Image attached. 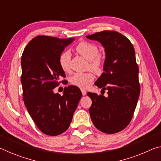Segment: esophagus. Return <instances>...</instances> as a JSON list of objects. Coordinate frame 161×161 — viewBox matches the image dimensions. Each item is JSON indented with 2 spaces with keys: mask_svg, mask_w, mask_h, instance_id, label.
Returning <instances> with one entry per match:
<instances>
[{
  "mask_svg": "<svg viewBox=\"0 0 161 161\" xmlns=\"http://www.w3.org/2000/svg\"><path fill=\"white\" fill-rule=\"evenodd\" d=\"M81 94H82L83 96H85V95L86 94V92L85 90H84V89H81Z\"/></svg>",
  "mask_w": 161,
  "mask_h": 161,
  "instance_id": "34e87169",
  "label": "esophagus"
}]
</instances>
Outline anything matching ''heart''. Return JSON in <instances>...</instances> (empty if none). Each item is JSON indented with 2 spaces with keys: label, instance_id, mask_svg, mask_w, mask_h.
Returning a JSON list of instances; mask_svg holds the SVG:
<instances>
[{
  "label": "heart",
  "instance_id": "obj_1",
  "mask_svg": "<svg viewBox=\"0 0 161 161\" xmlns=\"http://www.w3.org/2000/svg\"><path fill=\"white\" fill-rule=\"evenodd\" d=\"M75 50L78 54L89 61V69L95 72H99L103 67V59L102 56L98 54L99 49L93 43L83 41L76 46ZM71 54L69 51H64L59 57V64L64 72L69 69V62ZM94 76L91 72L75 73L69 78L70 83L79 88L84 89L92 82Z\"/></svg>",
  "mask_w": 161,
  "mask_h": 161
}]
</instances>
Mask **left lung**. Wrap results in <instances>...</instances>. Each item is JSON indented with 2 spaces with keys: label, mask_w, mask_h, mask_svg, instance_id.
I'll return each instance as SVG.
<instances>
[{
  "label": "left lung",
  "mask_w": 161,
  "mask_h": 161,
  "mask_svg": "<svg viewBox=\"0 0 161 161\" xmlns=\"http://www.w3.org/2000/svg\"><path fill=\"white\" fill-rule=\"evenodd\" d=\"M104 48L103 73L94 84L108 97L88 92L92 103L89 112L97 129L115 133L124 129L132 119L140 94L138 67L134 48L119 32L104 31L86 36Z\"/></svg>",
  "instance_id": "left-lung-1"
}]
</instances>
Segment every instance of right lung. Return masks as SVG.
I'll return each mask as SVG.
<instances>
[{"instance_id": "add662e5", "label": "right lung", "mask_w": 161, "mask_h": 161, "mask_svg": "<svg viewBox=\"0 0 161 161\" xmlns=\"http://www.w3.org/2000/svg\"><path fill=\"white\" fill-rule=\"evenodd\" d=\"M75 39L37 36L22 55L24 103L38 129L49 136L59 135L69 128L81 97L80 89L75 86L64 87L62 96L53 91L65 77L59 57Z\"/></svg>"}]
</instances>
